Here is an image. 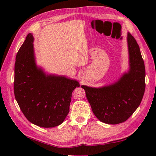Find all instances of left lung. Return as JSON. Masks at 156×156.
Masks as SVG:
<instances>
[{
	"mask_svg": "<svg viewBox=\"0 0 156 156\" xmlns=\"http://www.w3.org/2000/svg\"><path fill=\"white\" fill-rule=\"evenodd\" d=\"M129 70L115 83L101 88L82 86L97 118L107 124L123 122L140 106L145 88V69L140 49L127 34Z\"/></svg>",
	"mask_w": 156,
	"mask_h": 156,
	"instance_id": "1",
	"label": "left lung"
}]
</instances>
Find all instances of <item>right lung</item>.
Segmentation results:
<instances>
[{"label": "right lung", "instance_id": "add662e5", "mask_svg": "<svg viewBox=\"0 0 156 156\" xmlns=\"http://www.w3.org/2000/svg\"><path fill=\"white\" fill-rule=\"evenodd\" d=\"M34 37L29 34L16 56L14 93L29 121L39 127H54L69 111L73 90L78 81L65 76L46 75L35 64Z\"/></svg>", "mask_w": 156, "mask_h": 156}]
</instances>
